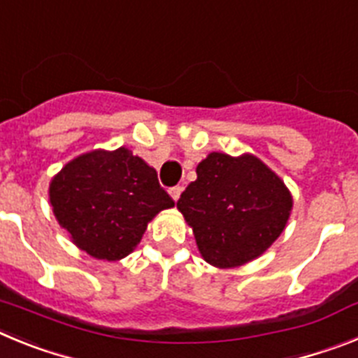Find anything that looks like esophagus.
<instances>
[{"label":"esophagus","mask_w":358,"mask_h":358,"mask_svg":"<svg viewBox=\"0 0 358 358\" xmlns=\"http://www.w3.org/2000/svg\"><path fill=\"white\" fill-rule=\"evenodd\" d=\"M182 194V186H173V188H170V197L173 199V201H177V199L181 197Z\"/></svg>","instance_id":"34e87169"}]
</instances>
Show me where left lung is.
<instances>
[{
	"label": "left lung",
	"mask_w": 358,
	"mask_h": 358,
	"mask_svg": "<svg viewBox=\"0 0 358 358\" xmlns=\"http://www.w3.org/2000/svg\"><path fill=\"white\" fill-rule=\"evenodd\" d=\"M202 258L218 268L240 267L264 255L283 233L292 210L285 182L252 154L211 152L197 179L177 201Z\"/></svg>",
	"instance_id": "obj_1"
}]
</instances>
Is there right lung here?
<instances>
[{"label":"right lung","instance_id":"1","mask_svg":"<svg viewBox=\"0 0 358 358\" xmlns=\"http://www.w3.org/2000/svg\"><path fill=\"white\" fill-rule=\"evenodd\" d=\"M50 202L73 243L107 262L131 255L152 218L176 204L156 170L125 147L69 161L50 182Z\"/></svg>","mask_w":358,"mask_h":358}]
</instances>
